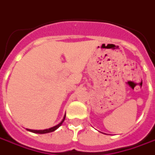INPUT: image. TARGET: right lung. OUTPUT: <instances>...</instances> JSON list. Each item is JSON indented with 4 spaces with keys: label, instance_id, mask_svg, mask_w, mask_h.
I'll return each instance as SVG.
<instances>
[{
    "label": "right lung",
    "instance_id": "obj_1",
    "mask_svg": "<svg viewBox=\"0 0 155 155\" xmlns=\"http://www.w3.org/2000/svg\"><path fill=\"white\" fill-rule=\"evenodd\" d=\"M64 119H65V114H64V118H63V120H61V123L58 124L57 125H55V126L51 127V128H50V129H46V130H29V129H27V130L31 131V132H33V133H36V134L51 133V132H53V131H54L55 130H57L58 128L61 126V124H62V123L64 122Z\"/></svg>",
    "mask_w": 155,
    "mask_h": 155
}]
</instances>
